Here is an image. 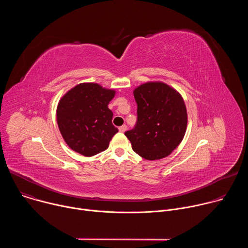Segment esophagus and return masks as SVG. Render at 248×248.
I'll return each mask as SVG.
<instances>
[{"label":"esophagus","instance_id":"34e87169","mask_svg":"<svg viewBox=\"0 0 248 248\" xmlns=\"http://www.w3.org/2000/svg\"><path fill=\"white\" fill-rule=\"evenodd\" d=\"M119 130H120L121 132H124V131L126 130V125H125V124H124V125L120 126V127H119Z\"/></svg>","mask_w":248,"mask_h":248}]
</instances>
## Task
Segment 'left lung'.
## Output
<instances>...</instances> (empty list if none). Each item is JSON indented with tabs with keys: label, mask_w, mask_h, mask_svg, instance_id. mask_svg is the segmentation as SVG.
<instances>
[{
	"label": "left lung",
	"mask_w": 248,
	"mask_h": 248,
	"mask_svg": "<svg viewBox=\"0 0 248 248\" xmlns=\"http://www.w3.org/2000/svg\"><path fill=\"white\" fill-rule=\"evenodd\" d=\"M137 123L124 134L135 153L154 161L169 156L183 141L187 112L182 95L161 81H149L133 90Z\"/></svg>",
	"instance_id": "1"
}]
</instances>
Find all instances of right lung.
Here are the masks:
<instances>
[{"label":"right lung","instance_id":"1","mask_svg":"<svg viewBox=\"0 0 248 248\" xmlns=\"http://www.w3.org/2000/svg\"><path fill=\"white\" fill-rule=\"evenodd\" d=\"M116 91L98 83H80L68 90L59 101L57 123L70 149L91 157L109 147L119 131L112 124L113 112L108 108Z\"/></svg>","mask_w":248,"mask_h":248}]
</instances>
